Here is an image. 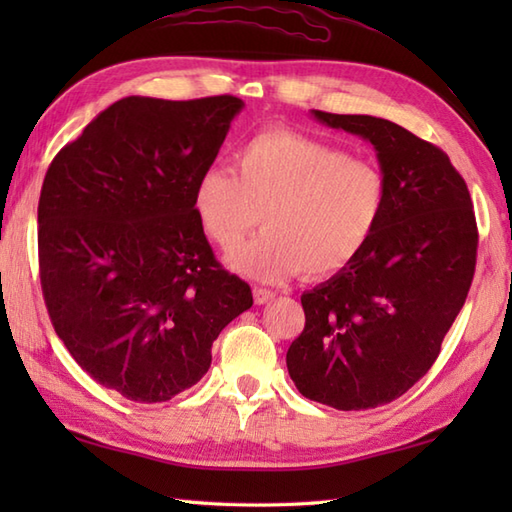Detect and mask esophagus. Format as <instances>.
<instances>
[{
    "mask_svg": "<svg viewBox=\"0 0 512 512\" xmlns=\"http://www.w3.org/2000/svg\"><path fill=\"white\" fill-rule=\"evenodd\" d=\"M253 299H255L257 306H264V303L275 299V292L273 290H266V288H255L253 290Z\"/></svg>",
    "mask_w": 512,
    "mask_h": 512,
    "instance_id": "esophagus-1",
    "label": "esophagus"
}]
</instances>
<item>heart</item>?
Masks as SVG:
<instances>
[{
    "label": "heart",
    "mask_w": 512,
    "mask_h": 512,
    "mask_svg": "<svg viewBox=\"0 0 512 512\" xmlns=\"http://www.w3.org/2000/svg\"><path fill=\"white\" fill-rule=\"evenodd\" d=\"M235 170L211 167L193 184V213L224 253L262 222L266 233L231 257L239 273L279 284L303 270L328 277L372 242L389 200L385 173L323 140L268 129L237 149Z\"/></svg>",
    "instance_id": "b5f03b06"
}]
</instances>
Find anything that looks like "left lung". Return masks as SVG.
Segmentation results:
<instances>
[{"instance_id": "1", "label": "left lung", "mask_w": 512, "mask_h": 512, "mask_svg": "<svg viewBox=\"0 0 512 512\" xmlns=\"http://www.w3.org/2000/svg\"><path fill=\"white\" fill-rule=\"evenodd\" d=\"M376 149L389 200L354 262L301 295L286 365L303 396L341 411L396 400L429 372L469 295L477 224L449 156L385 118L312 110Z\"/></svg>"}]
</instances>
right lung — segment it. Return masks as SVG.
<instances>
[{
  "mask_svg": "<svg viewBox=\"0 0 512 512\" xmlns=\"http://www.w3.org/2000/svg\"><path fill=\"white\" fill-rule=\"evenodd\" d=\"M242 107L228 94L127 96L65 145L43 180L39 273L54 332L96 383L134 402L198 383L213 341L253 306L191 204Z\"/></svg>",
  "mask_w": 512,
  "mask_h": 512,
  "instance_id": "add662e5",
  "label": "right lung"
}]
</instances>
